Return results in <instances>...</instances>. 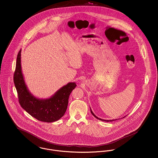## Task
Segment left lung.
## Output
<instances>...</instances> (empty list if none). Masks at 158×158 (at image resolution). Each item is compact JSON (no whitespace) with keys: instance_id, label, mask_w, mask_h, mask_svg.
Returning <instances> with one entry per match:
<instances>
[{"instance_id":"8db88e82","label":"left lung","mask_w":158,"mask_h":158,"mask_svg":"<svg viewBox=\"0 0 158 158\" xmlns=\"http://www.w3.org/2000/svg\"><path fill=\"white\" fill-rule=\"evenodd\" d=\"M90 113H91V114L95 117V118H97V119H99V120H102V121H105V122H113V121H114V120H118V119H119V118H118V119H113V120H104V119H102V118H98V117H97L94 114V113L92 111V110H91V109H90ZM124 117H125H125H123V118H124Z\"/></svg>"}]
</instances>
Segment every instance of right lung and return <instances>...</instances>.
<instances>
[{
  "instance_id": "obj_1",
  "label": "right lung",
  "mask_w": 158,
  "mask_h": 158,
  "mask_svg": "<svg viewBox=\"0 0 158 158\" xmlns=\"http://www.w3.org/2000/svg\"><path fill=\"white\" fill-rule=\"evenodd\" d=\"M21 50L17 56L14 83L21 107L40 121L50 123L59 120L66 111L69 95L76 87V83H69L48 98H36L29 91L25 84L21 68Z\"/></svg>"
}]
</instances>
